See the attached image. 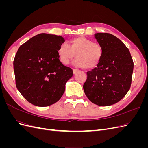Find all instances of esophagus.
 <instances>
[{"label":"esophagus","instance_id":"34e87169","mask_svg":"<svg viewBox=\"0 0 148 148\" xmlns=\"http://www.w3.org/2000/svg\"><path fill=\"white\" fill-rule=\"evenodd\" d=\"M78 71H79V70H77V69H73V73H74V74L77 73Z\"/></svg>","mask_w":148,"mask_h":148}]
</instances>
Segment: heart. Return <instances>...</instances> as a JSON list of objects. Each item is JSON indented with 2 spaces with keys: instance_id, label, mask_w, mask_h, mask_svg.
Here are the masks:
<instances>
[{
  "instance_id": "obj_1",
  "label": "heart",
  "mask_w": 148,
  "mask_h": 148,
  "mask_svg": "<svg viewBox=\"0 0 148 148\" xmlns=\"http://www.w3.org/2000/svg\"><path fill=\"white\" fill-rule=\"evenodd\" d=\"M69 45L61 44L57 49L58 57L63 65H68L75 55L77 58L73 63L77 66L92 69L99 64L103 54L100 44L81 36L71 39Z\"/></svg>"
}]
</instances>
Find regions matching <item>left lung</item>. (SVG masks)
Segmentation results:
<instances>
[{
    "mask_svg": "<svg viewBox=\"0 0 148 148\" xmlns=\"http://www.w3.org/2000/svg\"><path fill=\"white\" fill-rule=\"evenodd\" d=\"M95 37L103 51L99 64L87 72L83 84L89 100L100 106L120 101L131 86L133 62L126 46L109 33H96Z\"/></svg>",
    "mask_w": 148,
    "mask_h": 148,
    "instance_id": "left-lung-1",
    "label": "left lung"
}]
</instances>
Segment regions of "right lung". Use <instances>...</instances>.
<instances>
[{
  "label": "right lung",
  "instance_id": "obj_1",
  "mask_svg": "<svg viewBox=\"0 0 148 148\" xmlns=\"http://www.w3.org/2000/svg\"><path fill=\"white\" fill-rule=\"evenodd\" d=\"M65 39L61 36L41 33L19 47L14 60L16 86L31 104L51 106L64 95L73 70L60 62L57 49Z\"/></svg>",
  "mask_w": 148,
  "mask_h": 148
}]
</instances>
